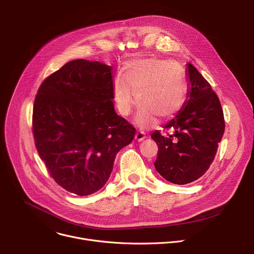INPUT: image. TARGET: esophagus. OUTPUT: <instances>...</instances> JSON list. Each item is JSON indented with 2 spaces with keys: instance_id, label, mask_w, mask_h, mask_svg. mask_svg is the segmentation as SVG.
<instances>
[{
  "instance_id": "1",
  "label": "esophagus",
  "mask_w": 254,
  "mask_h": 254,
  "mask_svg": "<svg viewBox=\"0 0 254 254\" xmlns=\"http://www.w3.org/2000/svg\"><path fill=\"white\" fill-rule=\"evenodd\" d=\"M146 137H147V136H146V133H144L143 131H137V132L135 133V135H134V138H135V140H137V141H141V140H143Z\"/></svg>"
}]
</instances>
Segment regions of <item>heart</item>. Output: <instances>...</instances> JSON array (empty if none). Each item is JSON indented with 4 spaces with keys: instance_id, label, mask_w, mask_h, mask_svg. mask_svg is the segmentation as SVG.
<instances>
[{
    "instance_id": "heart-1",
    "label": "heart",
    "mask_w": 254,
    "mask_h": 254,
    "mask_svg": "<svg viewBox=\"0 0 254 254\" xmlns=\"http://www.w3.org/2000/svg\"><path fill=\"white\" fill-rule=\"evenodd\" d=\"M185 94L181 68L158 58H137L127 62L122 76L114 82V99L122 115L128 116L139 97L141 106L136 121L141 126L154 125L156 117L163 120L173 117L182 106Z\"/></svg>"
}]
</instances>
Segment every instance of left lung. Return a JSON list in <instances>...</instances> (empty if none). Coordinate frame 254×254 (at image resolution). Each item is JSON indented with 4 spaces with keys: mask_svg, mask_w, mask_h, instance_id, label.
<instances>
[{
    "mask_svg": "<svg viewBox=\"0 0 254 254\" xmlns=\"http://www.w3.org/2000/svg\"><path fill=\"white\" fill-rule=\"evenodd\" d=\"M187 98L165 128L151 134L159 151L154 163L157 172L169 182L185 185L202 177L215 159L225 129L218 96L209 82L187 63Z\"/></svg>",
    "mask_w": 254,
    "mask_h": 254,
    "instance_id": "8db88e82",
    "label": "left lung"
}]
</instances>
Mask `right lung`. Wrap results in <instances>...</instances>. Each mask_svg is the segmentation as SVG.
Segmentation results:
<instances>
[{
  "mask_svg": "<svg viewBox=\"0 0 254 254\" xmlns=\"http://www.w3.org/2000/svg\"><path fill=\"white\" fill-rule=\"evenodd\" d=\"M113 67L72 60L39 87L33 108L35 144L50 176L87 196L110 179L118 153L135 128L115 111Z\"/></svg>",
  "mask_w": 254,
  "mask_h": 254,
  "instance_id": "right-lung-1",
  "label": "right lung"
}]
</instances>
